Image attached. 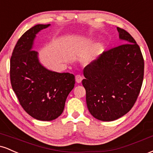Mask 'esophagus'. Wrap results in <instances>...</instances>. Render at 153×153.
<instances>
[{
  "label": "esophagus",
  "instance_id": "1",
  "mask_svg": "<svg viewBox=\"0 0 153 153\" xmlns=\"http://www.w3.org/2000/svg\"><path fill=\"white\" fill-rule=\"evenodd\" d=\"M82 80V76L80 75H77L75 76V81H76L78 83H80Z\"/></svg>",
  "mask_w": 153,
  "mask_h": 153
}]
</instances>
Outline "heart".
<instances>
[{
  "label": "heart",
  "instance_id": "obj_1",
  "mask_svg": "<svg viewBox=\"0 0 153 153\" xmlns=\"http://www.w3.org/2000/svg\"><path fill=\"white\" fill-rule=\"evenodd\" d=\"M101 47V46H100V45H99V47ZM91 54H90V55H88V57H87V59H89L91 58Z\"/></svg>",
  "mask_w": 153,
  "mask_h": 153
}]
</instances>
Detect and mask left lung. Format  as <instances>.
<instances>
[{
    "label": "left lung",
    "mask_w": 153,
    "mask_h": 153,
    "mask_svg": "<svg viewBox=\"0 0 153 153\" xmlns=\"http://www.w3.org/2000/svg\"><path fill=\"white\" fill-rule=\"evenodd\" d=\"M117 30L126 44L103 52L83 70L87 107L93 117L103 122L116 120L131 110L144 78L140 47L127 31Z\"/></svg>",
    "instance_id": "left-lung-1"
}]
</instances>
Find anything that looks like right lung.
Returning <instances> with one entry per match:
<instances>
[{
  "mask_svg": "<svg viewBox=\"0 0 153 153\" xmlns=\"http://www.w3.org/2000/svg\"><path fill=\"white\" fill-rule=\"evenodd\" d=\"M50 24H37L21 36L12 52L10 78L21 106L33 118L52 121L62 114L75 85L74 75L51 71L40 64L33 44L39 31Z\"/></svg>",
  "mask_w": 153,
  "mask_h": 153,
  "instance_id": "add662e5",
  "label": "right lung"
}]
</instances>
